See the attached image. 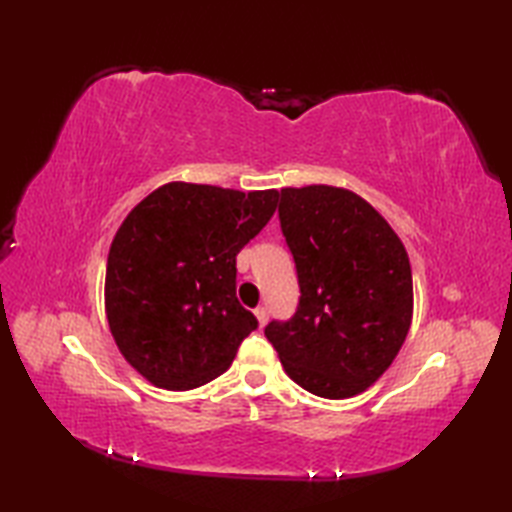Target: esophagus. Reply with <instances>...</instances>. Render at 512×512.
<instances>
[{
	"label": "esophagus",
	"mask_w": 512,
	"mask_h": 512,
	"mask_svg": "<svg viewBox=\"0 0 512 512\" xmlns=\"http://www.w3.org/2000/svg\"><path fill=\"white\" fill-rule=\"evenodd\" d=\"M255 317L259 321V328H264L266 321H268V308H257L255 310Z\"/></svg>",
	"instance_id": "obj_1"
}]
</instances>
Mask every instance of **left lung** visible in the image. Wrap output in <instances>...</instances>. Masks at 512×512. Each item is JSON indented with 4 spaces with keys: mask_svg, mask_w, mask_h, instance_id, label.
Masks as SVG:
<instances>
[{
    "mask_svg": "<svg viewBox=\"0 0 512 512\" xmlns=\"http://www.w3.org/2000/svg\"><path fill=\"white\" fill-rule=\"evenodd\" d=\"M279 220L301 297L295 317L266 325V339L299 387L352 398L387 372L407 339L405 244L361 195L330 184L281 189Z\"/></svg>",
    "mask_w": 512,
    "mask_h": 512,
    "instance_id": "8db88e82",
    "label": "left lung"
}]
</instances>
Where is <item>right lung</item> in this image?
I'll use <instances>...</instances> for the list:
<instances>
[{
    "instance_id": "right-lung-1",
    "label": "right lung",
    "mask_w": 512,
    "mask_h": 512,
    "mask_svg": "<svg viewBox=\"0 0 512 512\" xmlns=\"http://www.w3.org/2000/svg\"><path fill=\"white\" fill-rule=\"evenodd\" d=\"M279 191L169 182L138 202L107 255L110 332L151 385L187 391L231 367L257 319L235 297V257L268 224Z\"/></svg>"
}]
</instances>
